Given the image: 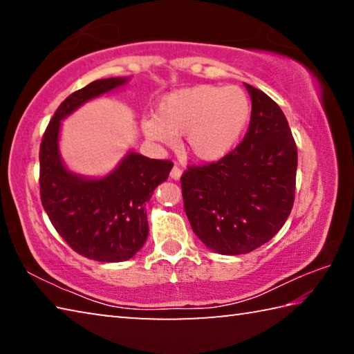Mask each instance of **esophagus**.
Masks as SVG:
<instances>
[{
	"label": "esophagus",
	"instance_id": "1",
	"mask_svg": "<svg viewBox=\"0 0 354 354\" xmlns=\"http://www.w3.org/2000/svg\"><path fill=\"white\" fill-rule=\"evenodd\" d=\"M181 175H183V170H181V169H179V167H178V165H175V167H173V169H171V171H170V176H171V179H175V181H178V179H179V178H181Z\"/></svg>",
	"mask_w": 354,
	"mask_h": 354
}]
</instances>
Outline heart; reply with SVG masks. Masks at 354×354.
<instances>
[{"label":"heart","instance_id":"heart-1","mask_svg":"<svg viewBox=\"0 0 354 354\" xmlns=\"http://www.w3.org/2000/svg\"><path fill=\"white\" fill-rule=\"evenodd\" d=\"M250 113V98L241 87L200 84L164 95L142 129L148 139L165 145L184 136V149L192 158L214 162L236 147Z\"/></svg>","mask_w":354,"mask_h":354}]
</instances>
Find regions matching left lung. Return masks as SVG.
I'll list each match as a JSON object with an SVG mask.
<instances>
[{
	"label": "left lung",
	"mask_w": 354,
	"mask_h": 354,
	"mask_svg": "<svg viewBox=\"0 0 354 354\" xmlns=\"http://www.w3.org/2000/svg\"><path fill=\"white\" fill-rule=\"evenodd\" d=\"M251 120L242 143L181 176L192 230L209 250L245 254L283 227L295 198L298 154L284 112L250 84Z\"/></svg>",
	"instance_id": "left-lung-1"
}]
</instances>
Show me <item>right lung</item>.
Listing matches in <instances>:
<instances>
[{
    "label": "right lung",
    "instance_id": "obj_1",
    "mask_svg": "<svg viewBox=\"0 0 354 354\" xmlns=\"http://www.w3.org/2000/svg\"><path fill=\"white\" fill-rule=\"evenodd\" d=\"M129 77H107L65 98L40 145V198L53 226L76 253L98 262L128 261L148 237L145 206L167 181L173 164L136 151L109 175L87 178L70 171L59 151L61 122L93 98L123 87Z\"/></svg>",
    "mask_w": 354,
    "mask_h": 354
}]
</instances>
